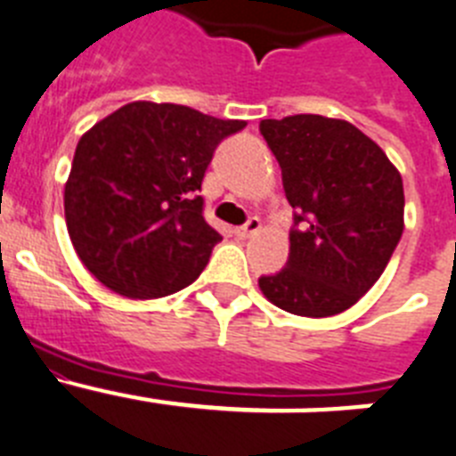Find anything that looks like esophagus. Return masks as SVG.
I'll list each match as a JSON object with an SVG mask.
<instances>
[{"instance_id": "1", "label": "esophagus", "mask_w": 456, "mask_h": 456, "mask_svg": "<svg viewBox=\"0 0 456 456\" xmlns=\"http://www.w3.org/2000/svg\"><path fill=\"white\" fill-rule=\"evenodd\" d=\"M261 229V220L259 217H250L248 223L243 224V227H236L233 229V233L239 236V239H250L252 233H256Z\"/></svg>"}]
</instances>
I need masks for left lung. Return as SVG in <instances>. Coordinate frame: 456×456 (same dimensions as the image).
Masks as SVG:
<instances>
[{
  "label": "left lung",
  "instance_id": "left-lung-1",
  "mask_svg": "<svg viewBox=\"0 0 456 456\" xmlns=\"http://www.w3.org/2000/svg\"><path fill=\"white\" fill-rule=\"evenodd\" d=\"M259 130L296 208L287 268L259 277V289L291 314H339L374 287L402 239V174L342 118L294 114Z\"/></svg>",
  "mask_w": 456,
  "mask_h": 456
}]
</instances>
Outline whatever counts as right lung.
I'll list each match as a JSON object with an SVG mask.
<instances>
[{"label":"right lung","mask_w":456,"mask_h":456,"mask_svg":"<svg viewBox=\"0 0 456 456\" xmlns=\"http://www.w3.org/2000/svg\"><path fill=\"white\" fill-rule=\"evenodd\" d=\"M245 121L174 102L137 101L86 130L63 188L73 248L126 298H160L204 271L223 236L200 197L217 144Z\"/></svg>","instance_id":"1"}]
</instances>
